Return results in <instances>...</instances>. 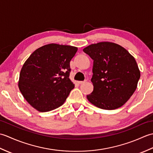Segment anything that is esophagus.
<instances>
[{
	"instance_id": "obj_1",
	"label": "esophagus",
	"mask_w": 153,
	"mask_h": 153,
	"mask_svg": "<svg viewBox=\"0 0 153 153\" xmlns=\"http://www.w3.org/2000/svg\"><path fill=\"white\" fill-rule=\"evenodd\" d=\"M87 81H80V82H78V83L79 84H83V83H85Z\"/></svg>"
}]
</instances>
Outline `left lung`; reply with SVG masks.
Segmentation results:
<instances>
[{
	"label": "left lung",
	"instance_id": "obj_1",
	"mask_svg": "<svg viewBox=\"0 0 153 153\" xmlns=\"http://www.w3.org/2000/svg\"><path fill=\"white\" fill-rule=\"evenodd\" d=\"M83 51L93 60V92L89 101L105 110L122 106L137 89L140 70L135 58L120 45L99 42Z\"/></svg>",
	"mask_w": 153,
	"mask_h": 153
}]
</instances>
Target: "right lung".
Returning <instances> with one entry per match:
<instances>
[{"label": "right lung", "instance_id": "1", "mask_svg": "<svg viewBox=\"0 0 153 153\" xmlns=\"http://www.w3.org/2000/svg\"><path fill=\"white\" fill-rule=\"evenodd\" d=\"M77 51L76 47L51 43L37 48L25 62L18 87L35 110L48 112L66 101L74 88L69 77L70 62Z\"/></svg>", "mask_w": 153, "mask_h": 153}]
</instances>
